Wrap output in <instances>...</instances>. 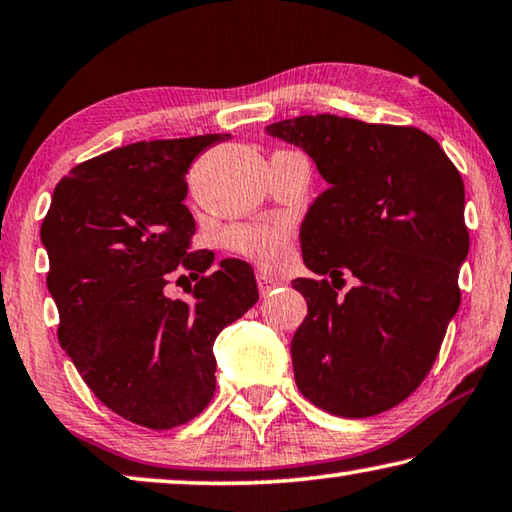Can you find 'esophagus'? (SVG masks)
I'll return each instance as SVG.
<instances>
[{
    "instance_id": "obj_1",
    "label": "esophagus",
    "mask_w": 512,
    "mask_h": 512,
    "mask_svg": "<svg viewBox=\"0 0 512 512\" xmlns=\"http://www.w3.org/2000/svg\"><path fill=\"white\" fill-rule=\"evenodd\" d=\"M257 287H259V294L269 296L275 287H280V282L266 273H257Z\"/></svg>"
}]
</instances>
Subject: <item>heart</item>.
<instances>
[{"label":"heart","mask_w":512,"mask_h":512,"mask_svg":"<svg viewBox=\"0 0 512 512\" xmlns=\"http://www.w3.org/2000/svg\"><path fill=\"white\" fill-rule=\"evenodd\" d=\"M289 227L275 223L239 225L227 232V246L234 253L253 259L262 266H278L289 255Z\"/></svg>","instance_id":"obj_1"}]
</instances>
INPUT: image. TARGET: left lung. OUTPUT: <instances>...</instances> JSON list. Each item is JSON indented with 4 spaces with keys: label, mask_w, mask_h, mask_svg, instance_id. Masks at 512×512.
Wrapping results in <instances>:
<instances>
[{
    "label": "left lung",
    "mask_w": 512,
    "mask_h": 512,
    "mask_svg": "<svg viewBox=\"0 0 512 512\" xmlns=\"http://www.w3.org/2000/svg\"><path fill=\"white\" fill-rule=\"evenodd\" d=\"M266 134L310 154L328 182L300 225V248L332 285L291 282L307 300L291 339L296 385L330 415H378L421 385L458 312L469 253L462 177L417 127L319 113ZM344 272L356 287L342 297Z\"/></svg>",
    "instance_id": "left-lung-1"
}]
</instances>
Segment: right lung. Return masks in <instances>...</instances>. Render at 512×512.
Returning <instances> with one entry per match:
<instances>
[{"label": "right lung", "mask_w": 512, "mask_h": 512, "mask_svg": "<svg viewBox=\"0 0 512 512\" xmlns=\"http://www.w3.org/2000/svg\"><path fill=\"white\" fill-rule=\"evenodd\" d=\"M225 139L141 141L88 159L56 184L40 227L61 348L109 410L154 431L207 408L218 332L259 298L250 264L221 259L202 276L214 255L189 253L186 173ZM180 268L199 278L191 301L163 291Z\"/></svg>", "instance_id": "obj_1"}]
</instances>
